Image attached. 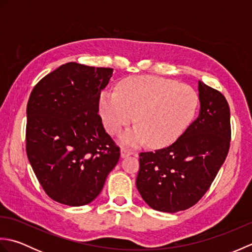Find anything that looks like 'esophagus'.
Masks as SVG:
<instances>
[{
    "mask_svg": "<svg viewBox=\"0 0 252 252\" xmlns=\"http://www.w3.org/2000/svg\"><path fill=\"white\" fill-rule=\"evenodd\" d=\"M133 154H136V153H135V152H133V151H131V149H127V148H121V157H122V158L130 156V155H133Z\"/></svg>",
    "mask_w": 252,
    "mask_h": 252,
    "instance_id": "obj_1",
    "label": "esophagus"
}]
</instances>
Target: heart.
Segmentation results:
<instances>
[{
	"label": "heart",
	"instance_id": "heart-1",
	"mask_svg": "<svg viewBox=\"0 0 252 252\" xmlns=\"http://www.w3.org/2000/svg\"><path fill=\"white\" fill-rule=\"evenodd\" d=\"M199 107V95L189 85L153 76L127 78L117 92H104L100 112L107 131L118 134L134 120L137 126L121 136L130 146L149 141L154 147L175 142L190 126Z\"/></svg>",
	"mask_w": 252,
	"mask_h": 252
}]
</instances>
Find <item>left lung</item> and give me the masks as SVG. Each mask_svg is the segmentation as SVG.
<instances>
[{"label": "left lung", "mask_w": 252, "mask_h": 252, "mask_svg": "<svg viewBox=\"0 0 252 252\" xmlns=\"http://www.w3.org/2000/svg\"><path fill=\"white\" fill-rule=\"evenodd\" d=\"M197 119L170 146L140 154L136 187L155 210L174 213L199 201L225 161L231 144V111L224 95L198 83Z\"/></svg>", "instance_id": "1"}]
</instances>
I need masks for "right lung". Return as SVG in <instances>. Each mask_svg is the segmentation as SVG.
I'll use <instances>...</instances> for the list:
<instances>
[{"instance_id": "obj_1", "label": "right lung", "mask_w": 252, "mask_h": 252, "mask_svg": "<svg viewBox=\"0 0 252 252\" xmlns=\"http://www.w3.org/2000/svg\"><path fill=\"white\" fill-rule=\"evenodd\" d=\"M112 68L67 63L42 78L27 105L26 152L46 195L67 206L99 195L120 158L98 114Z\"/></svg>"}]
</instances>
